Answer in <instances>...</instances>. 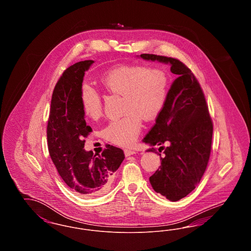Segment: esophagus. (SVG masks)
<instances>
[{
    "label": "esophagus",
    "mask_w": 251,
    "mask_h": 251,
    "mask_svg": "<svg viewBox=\"0 0 251 251\" xmlns=\"http://www.w3.org/2000/svg\"><path fill=\"white\" fill-rule=\"evenodd\" d=\"M135 153H136V151H131V150H124V154H125L126 157L133 155V154H135Z\"/></svg>",
    "instance_id": "1"
}]
</instances>
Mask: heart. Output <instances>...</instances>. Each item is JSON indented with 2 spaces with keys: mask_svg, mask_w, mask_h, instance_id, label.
<instances>
[{
  "mask_svg": "<svg viewBox=\"0 0 251 251\" xmlns=\"http://www.w3.org/2000/svg\"><path fill=\"white\" fill-rule=\"evenodd\" d=\"M100 83L110 93L123 96V113L126 114L122 119L109 122L101 131L102 136L118 146H129L141 131L142 119L154 120L164 107L167 76L146 66H122L104 73ZM80 99L86 117L97 120L101 116V97L94 87L83 84Z\"/></svg>",
  "mask_w": 251,
  "mask_h": 251,
  "instance_id": "heart-1",
  "label": "heart"
}]
</instances>
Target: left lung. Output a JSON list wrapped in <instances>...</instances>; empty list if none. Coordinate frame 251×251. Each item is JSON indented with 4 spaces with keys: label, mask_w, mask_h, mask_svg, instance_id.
I'll return each mask as SVG.
<instances>
[{
    "label": "left lung",
    "mask_w": 251,
    "mask_h": 251,
    "mask_svg": "<svg viewBox=\"0 0 251 251\" xmlns=\"http://www.w3.org/2000/svg\"><path fill=\"white\" fill-rule=\"evenodd\" d=\"M140 57L169 64L171 72L178 76L154 126L143 139L151 146L168 145L163 157L154 148L149 150L161 157V166L150 182L154 191L177 201L193 191L202 178L211 153L213 122L201 85L182 62L149 53Z\"/></svg>",
    "instance_id": "8db88e82"
}]
</instances>
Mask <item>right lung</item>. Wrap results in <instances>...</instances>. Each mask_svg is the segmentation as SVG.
Wrapping results in <instances>:
<instances>
[{"instance_id":"1","label":"right lung","mask_w":251,"mask_h":251,"mask_svg":"<svg viewBox=\"0 0 251 251\" xmlns=\"http://www.w3.org/2000/svg\"><path fill=\"white\" fill-rule=\"evenodd\" d=\"M93 63L81 61L63 72L52 93L47 127L50 156L66 184L82 197L107 191L125 158L121 149L111 145L100 155L84 150V137L92 129L84 120L80 94L84 72Z\"/></svg>"}]
</instances>
